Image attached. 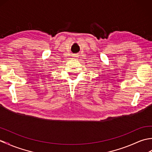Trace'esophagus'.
I'll return each mask as SVG.
<instances>
[{"mask_svg":"<svg viewBox=\"0 0 152 152\" xmlns=\"http://www.w3.org/2000/svg\"><path fill=\"white\" fill-rule=\"evenodd\" d=\"M72 57H74V58H77V57H78V55H77V54H74Z\"/></svg>","mask_w":152,"mask_h":152,"instance_id":"1","label":"esophagus"}]
</instances>
